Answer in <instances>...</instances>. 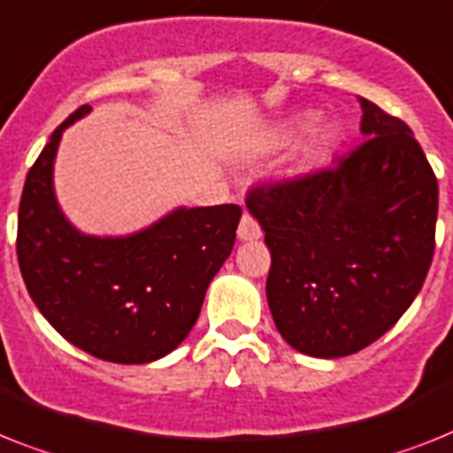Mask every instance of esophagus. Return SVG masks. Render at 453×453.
I'll use <instances>...</instances> for the list:
<instances>
[{"label": "esophagus", "mask_w": 453, "mask_h": 453, "mask_svg": "<svg viewBox=\"0 0 453 453\" xmlns=\"http://www.w3.org/2000/svg\"><path fill=\"white\" fill-rule=\"evenodd\" d=\"M260 234H263V230H260V226L256 223V219L249 214L242 216V223H239L237 227L239 242H253V239H260Z\"/></svg>", "instance_id": "obj_1"}]
</instances>
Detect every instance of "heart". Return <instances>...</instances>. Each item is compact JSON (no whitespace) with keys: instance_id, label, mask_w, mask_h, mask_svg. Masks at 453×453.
I'll return each mask as SVG.
<instances>
[{"instance_id":"1","label":"heart","mask_w":453,"mask_h":453,"mask_svg":"<svg viewBox=\"0 0 453 453\" xmlns=\"http://www.w3.org/2000/svg\"><path fill=\"white\" fill-rule=\"evenodd\" d=\"M316 123V113L307 111L303 116H296L293 120H288L284 127V137H297V134H303V132L311 130V125ZM337 142V127L333 123H323L319 125L314 132H311L310 142L304 146V157L316 163V160H321L323 156H328L330 149Z\"/></svg>"}]
</instances>
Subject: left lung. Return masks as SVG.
I'll return each mask as SVG.
<instances>
[{"label": "left lung", "mask_w": 453, "mask_h": 453, "mask_svg": "<svg viewBox=\"0 0 453 453\" xmlns=\"http://www.w3.org/2000/svg\"><path fill=\"white\" fill-rule=\"evenodd\" d=\"M365 142L333 169L246 197L272 253L267 304L290 347L351 356L414 303L435 249L437 179L411 130L358 97Z\"/></svg>", "instance_id": "obj_1"}]
</instances>
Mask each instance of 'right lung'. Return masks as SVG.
I'll return each instance as SVG.
<instances>
[{"label": "right lung", "instance_id": "1", "mask_svg": "<svg viewBox=\"0 0 453 453\" xmlns=\"http://www.w3.org/2000/svg\"><path fill=\"white\" fill-rule=\"evenodd\" d=\"M90 111L76 109L27 172L18 265L36 310L65 340L95 358L142 365L188 337L233 253L242 209L176 207L137 233H81L58 202L53 169L62 132Z\"/></svg>", "mask_w": 453, "mask_h": 453}]
</instances>
